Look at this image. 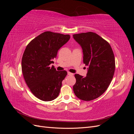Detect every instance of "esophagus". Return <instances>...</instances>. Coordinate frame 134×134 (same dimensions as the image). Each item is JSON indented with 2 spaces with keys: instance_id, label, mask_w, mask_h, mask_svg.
I'll return each mask as SVG.
<instances>
[{
  "instance_id": "esophagus-1",
  "label": "esophagus",
  "mask_w": 134,
  "mask_h": 134,
  "mask_svg": "<svg viewBox=\"0 0 134 134\" xmlns=\"http://www.w3.org/2000/svg\"><path fill=\"white\" fill-rule=\"evenodd\" d=\"M68 74L69 75H74L73 74L71 73V72H69V71L68 72Z\"/></svg>"
}]
</instances>
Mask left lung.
Returning a JSON list of instances; mask_svg holds the SVG:
<instances>
[{
	"mask_svg": "<svg viewBox=\"0 0 134 134\" xmlns=\"http://www.w3.org/2000/svg\"><path fill=\"white\" fill-rule=\"evenodd\" d=\"M73 38L82 46L83 63L89 66L86 77L75 74L74 94L83 100H93L111 82L115 70L114 54L109 43L94 32L74 34Z\"/></svg>",
	"mask_w": 134,
	"mask_h": 134,
	"instance_id": "1",
	"label": "left lung"
}]
</instances>
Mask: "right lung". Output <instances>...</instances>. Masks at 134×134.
I'll use <instances>...</instances> for the list:
<instances>
[{"label":"right lung","instance_id":"add662e5","mask_svg":"<svg viewBox=\"0 0 134 134\" xmlns=\"http://www.w3.org/2000/svg\"><path fill=\"white\" fill-rule=\"evenodd\" d=\"M69 35L46 31L27 44L22 59L25 82L33 94L40 100L51 101L58 97L65 70L57 71L52 61L58 51L70 39Z\"/></svg>","mask_w":134,"mask_h":134}]
</instances>
